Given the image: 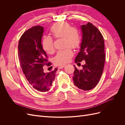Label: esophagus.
<instances>
[{"mask_svg": "<svg viewBox=\"0 0 125 125\" xmlns=\"http://www.w3.org/2000/svg\"><path fill=\"white\" fill-rule=\"evenodd\" d=\"M65 67V65H62V66H59L58 67V69H62V68H64Z\"/></svg>", "mask_w": 125, "mask_h": 125, "instance_id": "1", "label": "esophagus"}]
</instances>
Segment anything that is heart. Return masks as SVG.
Returning <instances> with one entry per match:
<instances>
[{
    "label": "heart",
    "mask_w": 125,
    "mask_h": 125,
    "mask_svg": "<svg viewBox=\"0 0 125 125\" xmlns=\"http://www.w3.org/2000/svg\"><path fill=\"white\" fill-rule=\"evenodd\" d=\"M51 34L55 39L62 38L63 46L76 49L80 46L81 37L77 29L71 27L66 22H60L54 24L51 28ZM42 46L44 51L48 54L54 52L53 40L50 36H44L42 40ZM69 47L58 51L53 58L56 65H62L68 62L73 56V52Z\"/></svg>",
    "instance_id": "1"
}]
</instances>
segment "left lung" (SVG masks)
<instances>
[{
	"instance_id": "obj_1",
	"label": "left lung",
	"mask_w": 125,
	"mask_h": 125,
	"mask_svg": "<svg viewBox=\"0 0 125 125\" xmlns=\"http://www.w3.org/2000/svg\"><path fill=\"white\" fill-rule=\"evenodd\" d=\"M82 42L80 52L75 58V62L85 60L83 69L74 67L73 80L79 89L88 91L99 83L104 69L105 54L103 37L100 31L88 22L81 26Z\"/></svg>"
}]
</instances>
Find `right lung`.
<instances>
[{
	"label": "right lung",
	"mask_w": 125,
	"mask_h": 125,
	"mask_svg": "<svg viewBox=\"0 0 125 125\" xmlns=\"http://www.w3.org/2000/svg\"><path fill=\"white\" fill-rule=\"evenodd\" d=\"M44 28L35 26L26 31L19 42L18 56L20 66L29 83L36 90L46 92L50 90L55 80L57 68L50 73H44V65L47 63V56L42 46Z\"/></svg>",
	"instance_id": "1"
}]
</instances>
